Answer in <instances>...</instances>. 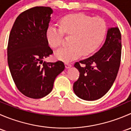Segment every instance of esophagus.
Instances as JSON below:
<instances>
[{
  "mask_svg": "<svg viewBox=\"0 0 131 131\" xmlns=\"http://www.w3.org/2000/svg\"><path fill=\"white\" fill-rule=\"evenodd\" d=\"M71 67H72V64H71L70 63H65V67L66 68H67V69H68V68H70Z\"/></svg>",
  "mask_w": 131,
  "mask_h": 131,
  "instance_id": "obj_1",
  "label": "esophagus"
}]
</instances>
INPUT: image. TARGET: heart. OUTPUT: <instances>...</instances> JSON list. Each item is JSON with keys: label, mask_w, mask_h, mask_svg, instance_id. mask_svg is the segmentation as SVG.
I'll use <instances>...</instances> for the list:
<instances>
[{"label": "heart", "mask_w": 131, "mask_h": 131, "mask_svg": "<svg viewBox=\"0 0 131 131\" xmlns=\"http://www.w3.org/2000/svg\"><path fill=\"white\" fill-rule=\"evenodd\" d=\"M106 32V25L101 18H92L86 14H74L64 17L61 26L51 25L47 30V37L50 45L57 48L61 45L64 33L72 35V45L62 47L55 52L58 59L71 61L81 54L88 56L100 46Z\"/></svg>", "instance_id": "1"}]
</instances>
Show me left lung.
Instances as JSON below:
<instances>
[{"mask_svg": "<svg viewBox=\"0 0 131 131\" xmlns=\"http://www.w3.org/2000/svg\"><path fill=\"white\" fill-rule=\"evenodd\" d=\"M122 44L118 27L108 28L103 46L91 57L76 62L79 78L73 91L80 98L94 101L104 96L115 80L121 64Z\"/></svg>", "mask_w": 131, "mask_h": 131, "instance_id": "8db88e82", "label": "left lung"}]
</instances>
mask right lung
Segmentation results:
<instances>
[{
  "instance_id": "add662e5",
  "label": "right lung",
  "mask_w": 131,
  "mask_h": 131,
  "mask_svg": "<svg viewBox=\"0 0 131 131\" xmlns=\"http://www.w3.org/2000/svg\"><path fill=\"white\" fill-rule=\"evenodd\" d=\"M53 13L49 7L37 6L21 13L9 35L7 63L18 90L33 99L47 96L56 77L64 70L63 62L47 63L53 53L49 46L47 30Z\"/></svg>"
}]
</instances>
